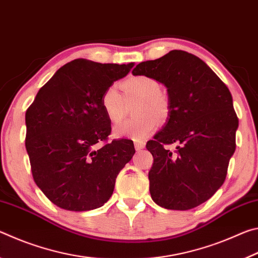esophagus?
<instances>
[{
    "mask_svg": "<svg viewBox=\"0 0 258 258\" xmlns=\"http://www.w3.org/2000/svg\"><path fill=\"white\" fill-rule=\"evenodd\" d=\"M134 147H135V149H137V150H141V149H143V148L146 147V143L143 142V141H135L134 142Z\"/></svg>",
    "mask_w": 258,
    "mask_h": 258,
    "instance_id": "1",
    "label": "esophagus"
}]
</instances>
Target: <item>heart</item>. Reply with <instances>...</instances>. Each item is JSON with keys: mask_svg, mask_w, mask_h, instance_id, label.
I'll list each match as a JSON object with an SVG mask.
<instances>
[{"mask_svg": "<svg viewBox=\"0 0 258 258\" xmlns=\"http://www.w3.org/2000/svg\"><path fill=\"white\" fill-rule=\"evenodd\" d=\"M121 95L115 86H109L101 95V107L107 118L112 124L123 119L125 101L137 100L134 113L138 115L117 125L113 133L116 137H127L135 140L146 139L152 133L159 121H165L171 113L168 95L160 90L156 78L148 75L130 76L120 83Z\"/></svg>", "mask_w": 258, "mask_h": 258, "instance_id": "heart-1", "label": "heart"}]
</instances>
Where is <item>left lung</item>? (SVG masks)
Wrapping results in <instances>:
<instances>
[{
    "label": "left lung",
    "mask_w": 258,
    "mask_h": 258,
    "mask_svg": "<svg viewBox=\"0 0 258 258\" xmlns=\"http://www.w3.org/2000/svg\"><path fill=\"white\" fill-rule=\"evenodd\" d=\"M132 74L163 83L171 101L167 123L147 142L154 157L151 198L173 211L197 207L223 184L235 150L239 119L232 95L202 59L182 50L143 61ZM173 143L175 153L165 148Z\"/></svg>",
    "instance_id": "obj_1"
}]
</instances>
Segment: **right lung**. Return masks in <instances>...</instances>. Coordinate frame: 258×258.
<instances>
[{
  "mask_svg": "<svg viewBox=\"0 0 258 258\" xmlns=\"http://www.w3.org/2000/svg\"><path fill=\"white\" fill-rule=\"evenodd\" d=\"M134 63L75 59L43 85L26 111V150L36 185L67 211H91L111 197L116 177L135 152L113 139L101 95Z\"/></svg>",
  "mask_w": 258,
  "mask_h": 258,
  "instance_id": "right-lung-1",
  "label": "right lung"
}]
</instances>
